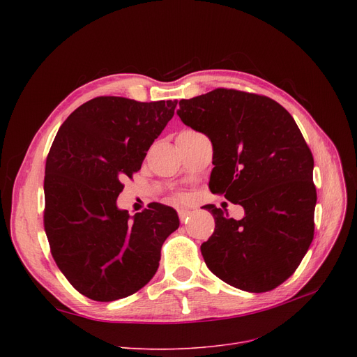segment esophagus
Masks as SVG:
<instances>
[{"label": "esophagus", "mask_w": 357, "mask_h": 357, "mask_svg": "<svg viewBox=\"0 0 357 357\" xmlns=\"http://www.w3.org/2000/svg\"><path fill=\"white\" fill-rule=\"evenodd\" d=\"M178 214H179V220L183 222V221H186L188 218H191L194 211H191V210H179Z\"/></svg>", "instance_id": "esophagus-1"}]
</instances>
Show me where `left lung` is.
<instances>
[{
    "label": "left lung",
    "instance_id": "left-lung-1",
    "mask_svg": "<svg viewBox=\"0 0 357 357\" xmlns=\"http://www.w3.org/2000/svg\"><path fill=\"white\" fill-rule=\"evenodd\" d=\"M176 114L213 143L210 190L245 210L205 205L213 236L201 245L208 269L246 292H266L295 272L314 237V159L289 112L276 101L218 88L181 100Z\"/></svg>",
    "mask_w": 357,
    "mask_h": 357
}]
</instances>
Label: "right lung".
I'll return each mask as SVG.
<instances>
[{"label":"right lung","mask_w":357,"mask_h":357,"mask_svg":"<svg viewBox=\"0 0 357 357\" xmlns=\"http://www.w3.org/2000/svg\"><path fill=\"white\" fill-rule=\"evenodd\" d=\"M178 101L97 97L61 126L46 159L45 230L70 285L100 303L142 289L160 249L179 227L172 207L152 202L128 215L117 207L121 179L137 172Z\"/></svg>","instance_id":"obj_1"}]
</instances>
